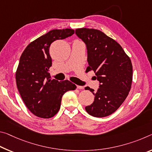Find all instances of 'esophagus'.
Wrapping results in <instances>:
<instances>
[{
	"label": "esophagus",
	"instance_id": "obj_1",
	"mask_svg": "<svg viewBox=\"0 0 152 152\" xmlns=\"http://www.w3.org/2000/svg\"><path fill=\"white\" fill-rule=\"evenodd\" d=\"M77 88L78 89H83L84 87L83 86H79V85H77Z\"/></svg>",
	"mask_w": 152,
	"mask_h": 152
}]
</instances>
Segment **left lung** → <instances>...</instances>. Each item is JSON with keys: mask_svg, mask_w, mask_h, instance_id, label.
<instances>
[{"mask_svg": "<svg viewBox=\"0 0 152 152\" xmlns=\"http://www.w3.org/2000/svg\"><path fill=\"white\" fill-rule=\"evenodd\" d=\"M76 34L85 43L88 71L93 70L99 82L97 91L86 86L95 95L94 102L85 107L94 117L107 116L124 102L131 88L132 66L121 46L102 31L76 29Z\"/></svg>", "mask_w": 152, "mask_h": 152, "instance_id": "left-lung-1", "label": "left lung"}]
</instances>
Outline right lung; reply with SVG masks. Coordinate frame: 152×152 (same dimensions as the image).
<instances>
[{
	"label": "right lung",
	"mask_w": 152,
	"mask_h": 152,
	"mask_svg": "<svg viewBox=\"0 0 152 152\" xmlns=\"http://www.w3.org/2000/svg\"><path fill=\"white\" fill-rule=\"evenodd\" d=\"M74 34V30L68 28L50 30L30 43L21 55L15 75L17 87L26 107L38 117H53L60 109L64 94L76 88L67 80H51L49 73L51 43Z\"/></svg>",
	"instance_id": "add662e5"
}]
</instances>
